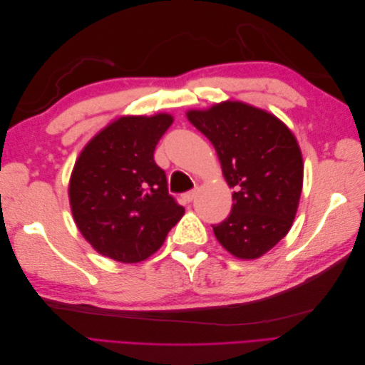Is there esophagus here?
<instances>
[{"mask_svg":"<svg viewBox=\"0 0 365 365\" xmlns=\"http://www.w3.org/2000/svg\"><path fill=\"white\" fill-rule=\"evenodd\" d=\"M196 195H197V189H192V190H189V192H185L184 195H182V200H184V202H192L195 197H196Z\"/></svg>","mask_w":365,"mask_h":365,"instance_id":"1","label":"esophagus"}]
</instances>
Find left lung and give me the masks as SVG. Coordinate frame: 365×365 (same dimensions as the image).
Here are the masks:
<instances>
[{
    "instance_id": "1",
    "label": "left lung",
    "mask_w": 365,
    "mask_h": 365,
    "mask_svg": "<svg viewBox=\"0 0 365 365\" xmlns=\"http://www.w3.org/2000/svg\"><path fill=\"white\" fill-rule=\"evenodd\" d=\"M187 118L212 141L235 190L215 236L239 259H257L288 235L303 187V158L284 123L263 109L224 102Z\"/></svg>"
}]
</instances>
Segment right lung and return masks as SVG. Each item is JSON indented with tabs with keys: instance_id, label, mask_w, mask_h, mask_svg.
Instances as JSON below:
<instances>
[{
	"instance_id": "right-lung-1",
	"label": "right lung",
	"mask_w": 365,
	"mask_h": 365,
	"mask_svg": "<svg viewBox=\"0 0 365 365\" xmlns=\"http://www.w3.org/2000/svg\"><path fill=\"white\" fill-rule=\"evenodd\" d=\"M172 121L169 114L121 117L98 132L74 164L68 195L76 225L109 259H148L184 215L153 160Z\"/></svg>"
}]
</instances>
